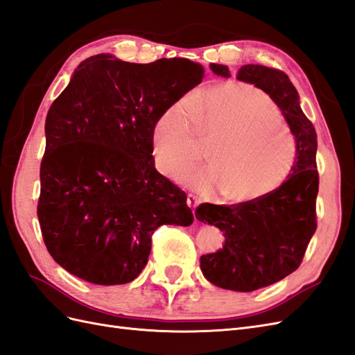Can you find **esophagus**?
Masks as SVG:
<instances>
[{"label":"esophagus","instance_id":"34e87169","mask_svg":"<svg viewBox=\"0 0 355 355\" xmlns=\"http://www.w3.org/2000/svg\"><path fill=\"white\" fill-rule=\"evenodd\" d=\"M199 202H201V199H199L196 195H193V193L187 195V205L192 208L193 211H195V208L199 205Z\"/></svg>","mask_w":355,"mask_h":355}]
</instances>
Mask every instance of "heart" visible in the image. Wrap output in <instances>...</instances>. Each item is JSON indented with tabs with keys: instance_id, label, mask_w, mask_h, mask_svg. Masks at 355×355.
<instances>
[{
	"instance_id": "heart-1",
	"label": "heart",
	"mask_w": 355,
	"mask_h": 355,
	"mask_svg": "<svg viewBox=\"0 0 355 355\" xmlns=\"http://www.w3.org/2000/svg\"><path fill=\"white\" fill-rule=\"evenodd\" d=\"M192 110L196 118L193 121ZM277 105L246 84L223 83L162 111L153 127L156 165L181 180L203 158L202 144L216 143L212 166L184 178L201 193L219 190L225 202H253L285 183L297 160V141L280 123Z\"/></svg>"
}]
</instances>
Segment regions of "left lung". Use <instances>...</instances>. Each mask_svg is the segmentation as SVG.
Returning a JSON list of instances; mask_svg holds the SVG:
<instances>
[{"label": "left lung", "instance_id": "1", "mask_svg": "<svg viewBox=\"0 0 355 355\" xmlns=\"http://www.w3.org/2000/svg\"><path fill=\"white\" fill-rule=\"evenodd\" d=\"M228 78L230 69L210 64ZM237 79L253 84L272 98L297 141V160L288 180L275 192L253 202L196 208L199 222L214 225L225 235L220 250L201 257L202 275L213 285L250 293L286 277L302 264L316 231V132L300 107L298 93L286 73L272 67L246 64Z\"/></svg>", "mask_w": 355, "mask_h": 355}]
</instances>
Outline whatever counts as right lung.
Returning a JSON list of instances; mask_svg holds the SVG:
<instances>
[{"label": "right lung", "mask_w": 355, "mask_h": 355, "mask_svg": "<svg viewBox=\"0 0 355 355\" xmlns=\"http://www.w3.org/2000/svg\"><path fill=\"white\" fill-rule=\"evenodd\" d=\"M202 78L187 58L80 62L49 107L40 165V230L62 268L89 284H129L159 226L193 223L187 195L154 168L153 127Z\"/></svg>", "instance_id": "right-lung-1"}]
</instances>
